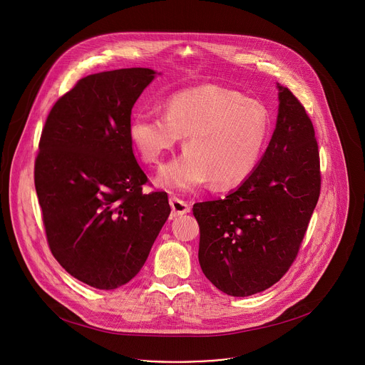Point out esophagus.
<instances>
[{
  "mask_svg": "<svg viewBox=\"0 0 365 365\" xmlns=\"http://www.w3.org/2000/svg\"><path fill=\"white\" fill-rule=\"evenodd\" d=\"M169 202H170V206H172L173 215H183V214H186V212L190 211V205H189L186 200L180 199V197L170 196Z\"/></svg>",
  "mask_w": 365,
  "mask_h": 365,
  "instance_id": "34e87169",
  "label": "esophagus"
}]
</instances>
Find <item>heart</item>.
Here are the masks:
<instances>
[{
    "label": "heart",
    "mask_w": 365,
    "mask_h": 365,
    "mask_svg": "<svg viewBox=\"0 0 365 365\" xmlns=\"http://www.w3.org/2000/svg\"><path fill=\"white\" fill-rule=\"evenodd\" d=\"M270 131L267 110L240 92L206 85L173 93L165 115L134 114L128 134L140 158L158 165L185 137V153L163 168L159 182L169 190H190L211 180L228 189L251 176L266 148Z\"/></svg>",
    "instance_id": "obj_1"
}]
</instances>
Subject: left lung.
I'll return each instance as SVG.
<instances>
[{
	"label": "left lung",
	"mask_w": 365,
	"mask_h": 365,
	"mask_svg": "<svg viewBox=\"0 0 365 365\" xmlns=\"http://www.w3.org/2000/svg\"><path fill=\"white\" fill-rule=\"evenodd\" d=\"M277 88L276 130L262 162L224 199L193 205L200 269L230 296L263 292L287 273L321 193L314 124L293 92Z\"/></svg>",
	"instance_id": "obj_1"
}]
</instances>
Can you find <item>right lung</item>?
I'll list each match as a JSON object with an SVG mask.
<instances>
[{
    "label": "right lung",
    "mask_w": 365,
    "mask_h": 365,
    "mask_svg": "<svg viewBox=\"0 0 365 365\" xmlns=\"http://www.w3.org/2000/svg\"><path fill=\"white\" fill-rule=\"evenodd\" d=\"M154 71L89 75L51 107L38 141L34 185L48 248L75 279L111 290L144 266L165 225L166 192L148 182L128 134L131 110Z\"/></svg>",
    "instance_id": "1"
}]
</instances>
